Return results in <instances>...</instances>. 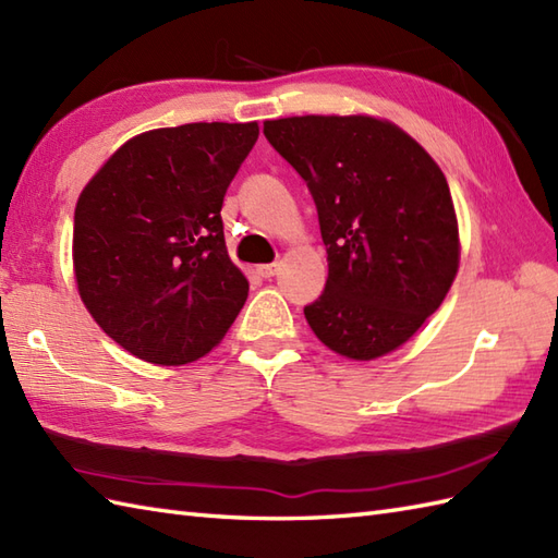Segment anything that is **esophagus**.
<instances>
[{"mask_svg": "<svg viewBox=\"0 0 558 558\" xmlns=\"http://www.w3.org/2000/svg\"><path fill=\"white\" fill-rule=\"evenodd\" d=\"M256 272L260 278H272L278 272V264H264V266L256 268Z\"/></svg>", "mask_w": 558, "mask_h": 558, "instance_id": "1", "label": "esophagus"}]
</instances>
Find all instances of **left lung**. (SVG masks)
I'll return each mask as SVG.
<instances>
[{"label":"left lung","mask_w":558,"mask_h":558,"mask_svg":"<svg viewBox=\"0 0 558 558\" xmlns=\"http://www.w3.org/2000/svg\"><path fill=\"white\" fill-rule=\"evenodd\" d=\"M316 204L328 252L322 298L304 306L316 338L350 360L400 348L441 306L460 246L444 172L417 141L374 117L264 122Z\"/></svg>","instance_id":"8db88e82"}]
</instances>
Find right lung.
I'll return each instance as SVG.
<instances>
[{
	"mask_svg": "<svg viewBox=\"0 0 558 558\" xmlns=\"http://www.w3.org/2000/svg\"><path fill=\"white\" fill-rule=\"evenodd\" d=\"M256 138V122L156 129L126 141L81 192L78 294L138 360L204 357L244 306L248 282L228 256L220 208Z\"/></svg>",
	"mask_w": 558,
	"mask_h": 558,
	"instance_id": "obj_1",
	"label": "right lung"
}]
</instances>
